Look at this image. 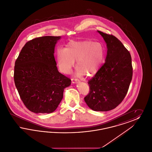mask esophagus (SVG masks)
<instances>
[{"instance_id":"obj_1","label":"esophagus","mask_w":152,"mask_h":152,"mask_svg":"<svg viewBox=\"0 0 152 152\" xmlns=\"http://www.w3.org/2000/svg\"><path fill=\"white\" fill-rule=\"evenodd\" d=\"M79 82V80L77 79H72V83L73 84L77 83Z\"/></svg>"}]
</instances>
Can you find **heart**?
Segmentation results:
<instances>
[{"label": "heart", "mask_w": 152, "mask_h": 152, "mask_svg": "<svg viewBox=\"0 0 152 152\" xmlns=\"http://www.w3.org/2000/svg\"><path fill=\"white\" fill-rule=\"evenodd\" d=\"M105 55L102 44L91 40L71 41L65 49L57 51V60L61 72L69 74L76 60V75L91 76L97 71Z\"/></svg>", "instance_id": "b5f03b06"}]
</instances>
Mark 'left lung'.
Here are the masks:
<instances>
[{"label":"left lung","instance_id":"8db88e82","mask_svg":"<svg viewBox=\"0 0 152 152\" xmlns=\"http://www.w3.org/2000/svg\"><path fill=\"white\" fill-rule=\"evenodd\" d=\"M97 32L107 44L105 63L88 81L89 93L84 101L94 111L105 112L117 107L128 92L133 68L129 52L115 36Z\"/></svg>","mask_w":152,"mask_h":152}]
</instances>
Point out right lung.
I'll return each instance as SVG.
<instances>
[{"instance_id": "1", "label": "right lung", "mask_w": 152, "mask_h": 152, "mask_svg": "<svg viewBox=\"0 0 152 152\" xmlns=\"http://www.w3.org/2000/svg\"><path fill=\"white\" fill-rule=\"evenodd\" d=\"M60 36L34 39L24 45L15 64V86L25 106L35 113L54 112L71 80L58 71L54 58Z\"/></svg>"}]
</instances>
